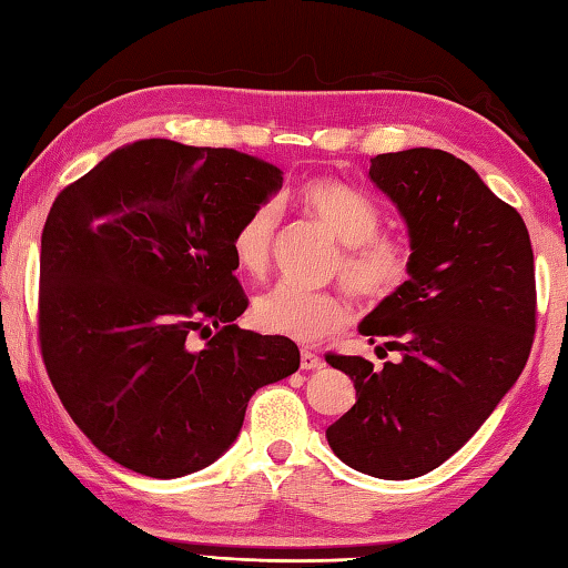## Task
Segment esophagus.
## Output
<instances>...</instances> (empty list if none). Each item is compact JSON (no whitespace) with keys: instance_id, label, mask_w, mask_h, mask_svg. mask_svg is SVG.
Here are the masks:
<instances>
[{"instance_id":"esophagus-1","label":"esophagus","mask_w":568,"mask_h":568,"mask_svg":"<svg viewBox=\"0 0 568 568\" xmlns=\"http://www.w3.org/2000/svg\"><path fill=\"white\" fill-rule=\"evenodd\" d=\"M302 368L304 371H318V368H324V358L321 356H316L314 351H302Z\"/></svg>"}]
</instances>
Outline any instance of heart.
Here are the masks:
<instances>
[{"label":"heart","mask_w":568,"mask_h":568,"mask_svg":"<svg viewBox=\"0 0 568 568\" xmlns=\"http://www.w3.org/2000/svg\"><path fill=\"white\" fill-rule=\"evenodd\" d=\"M296 202L331 237L341 242L336 274L361 302L378 304L400 292L410 276V244L398 234L378 232L376 205L353 187L331 178H314L296 190ZM280 205L262 202L242 217L232 234V254L240 270L262 276L270 270ZM351 312L346 298L334 292L282 282L254 298L252 318L266 334L292 338L296 344H316L344 328Z\"/></svg>","instance_id":"b5f03b06"}]
</instances>
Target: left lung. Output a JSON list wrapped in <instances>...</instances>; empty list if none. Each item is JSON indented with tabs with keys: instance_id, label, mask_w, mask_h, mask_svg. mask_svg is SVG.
I'll use <instances>...</instances> for the list:
<instances>
[{
	"instance_id": "obj_1",
	"label": "left lung",
	"mask_w": 568,
	"mask_h": 568,
	"mask_svg": "<svg viewBox=\"0 0 568 568\" xmlns=\"http://www.w3.org/2000/svg\"><path fill=\"white\" fill-rule=\"evenodd\" d=\"M371 183L408 227L400 292L361 321L398 363L334 356L356 403L328 425L341 463L381 479L440 467L473 437L527 366L537 292L527 224L465 160L435 148L371 158Z\"/></svg>"
}]
</instances>
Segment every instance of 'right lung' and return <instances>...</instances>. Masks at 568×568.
Wrapping results in <instances>:
<instances>
[{
  "instance_id": "right-lung-1",
  "label": "right lung",
  "mask_w": 568,
  "mask_h": 568,
  "mask_svg": "<svg viewBox=\"0 0 568 568\" xmlns=\"http://www.w3.org/2000/svg\"><path fill=\"white\" fill-rule=\"evenodd\" d=\"M282 175L232 148L148 138L53 202L41 353L63 408L113 463L160 479L197 473L237 440L252 395L296 373L292 338L234 324L247 296L232 234ZM197 329L213 338L192 349Z\"/></svg>"
}]
</instances>
